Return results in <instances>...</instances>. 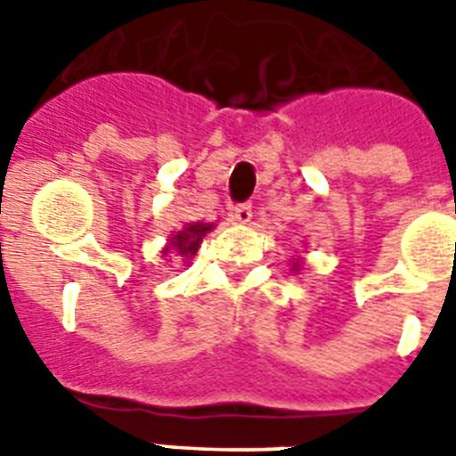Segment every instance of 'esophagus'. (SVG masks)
Returning a JSON list of instances; mask_svg holds the SVG:
<instances>
[{"mask_svg": "<svg viewBox=\"0 0 456 456\" xmlns=\"http://www.w3.org/2000/svg\"><path fill=\"white\" fill-rule=\"evenodd\" d=\"M229 222L232 224H248L250 220H253V210H250L248 203H243V206H236L229 210Z\"/></svg>", "mask_w": 456, "mask_h": 456, "instance_id": "34e87169", "label": "esophagus"}]
</instances>
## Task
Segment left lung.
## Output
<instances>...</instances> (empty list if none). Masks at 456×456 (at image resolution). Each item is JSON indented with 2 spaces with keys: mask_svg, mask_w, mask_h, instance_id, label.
I'll use <instances>...</instances> for the list:
<instances>
[{
  "mask_svg": "<svg viewBox=\"0 0 456 456\" xmlns=\"http://www.w3.org/2000/svg\"><path fill=\"white\" fill-rule=\"evenodd\" d=\"M289 267H291V272L293 274H298L300 270H303V257H291V260H289Z\"/></svg>",
  "mask_w": 456,
  "mask_h": 456,
  "instance_id": "left-lung-1",
  "label": "left lung"
}]
</instances>
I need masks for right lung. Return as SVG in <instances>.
I'll list each match as a JSON object with an SVG mask.
<instances>
[{
    "label": "right lung",
    "mask_w": 456,
    "mask_h": 456,
    "mask_svg": "<svg viewBox=\"0 0 456 456\" xmlns=\"http://www.w3.org/2000/svg\"><path fill=\"white\" fill-rule=\"evenodd\" d=\"M213 229V222H189L184 229H179V232L167 236L163 256L179 257L182 263L189 265L191 263V257L196 256V250H199L200 241H203V236L210 234Z\"/></svg>",
    "instance_id": "add662e5"
}]
</instances>
